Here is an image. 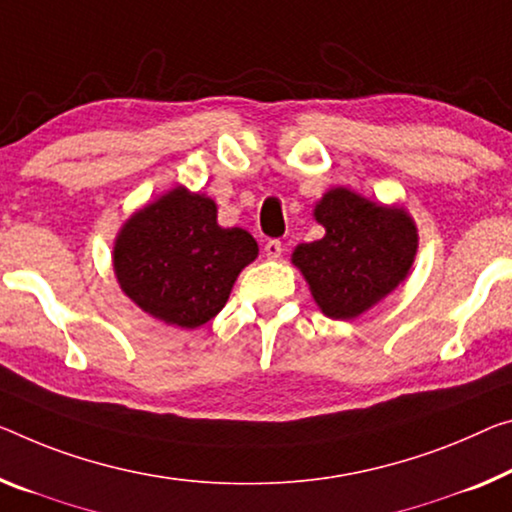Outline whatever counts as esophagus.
<instances>
[{"label":"esophagus","mask_w":512,"mask_h":512,"mask_svg":"<svg viewBox=\"0 0 512 512\" xmlns=\"http://www.w3.org/2000/svg\"><path fill=\"white\" fill-rule=\"evenodd\" d=\"M283 254V245L281 240H267L265 242V256L272 258V261H277V258Z\"/></svg>","instance_id":"esophagus-1"}]
</instances>
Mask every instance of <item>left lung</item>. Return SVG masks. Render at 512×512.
Instances as JSON below:
<instances>
[{
  "label": "left lung",
  "mask_w": 512,
  "mask_h": 512,
  "mask_svg": "<svg viewBox=\"0 0 512 512\" xmlns=\"http://www.w3.org/2000/svg\"><path fill=\"white\" fill-rule=\"evenodd\" d=\"M316 219L325 238L297 247L293 263L325 316L357 318L407 277L416 226L403 208H384L336 187L322 196Z\"/></svg>",
  "instance_id": "obj_1"
}]
</instances>
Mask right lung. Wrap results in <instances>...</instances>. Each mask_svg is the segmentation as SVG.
Instances as JSON below:
<instances>
[{
    "instance_id": "add662e5",
    "label": "right lung",
    "mask_w": 512,
    "mask_h": 512,
    "mask_svg": "<svg viewBox=\"0 0 512 512\" xmlns=\"http://www.w3.org/2000/svg\"><path fill=\"white\" fill-rule=\"evenodd\" d=\"M256 256L247 231L217 224L215 201L178 187L128 219L114 270L139 309L194 329L224 309L240 270Z\"/></svg>"
}]
</instances>
